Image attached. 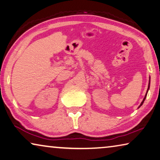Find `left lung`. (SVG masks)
Here are the masks:
<instances>
[{"label":"left lung","instance_id":"obj_1","mask_svg":"<svg viewBox=\"0 0 160 160\" xmlns=\"http://www.w3.org/2000/svg\"><path fill=\"white\" fill-rule=\"evenodd\" d=\"M149 85H150V77H149V85H148V90H147V92H146V94H145V96H144V99H143V100H142V102H141V104L140 105H139V108H140L142 105V104L144 103V101L145 100V98H146V97H147V95H148V90H149Z\"/></svg>","mask_w":160,"mask_h":160}]
</instances>
